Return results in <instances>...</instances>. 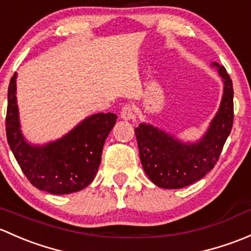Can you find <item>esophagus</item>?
<instances>
[{"instance_id":"obj_1","label":"esophagus","mask_w":251,"mask_h":251,"mask_svg":"<svg viewBox=\"0 0 251 251\" xmlns=\"http://www.w3.org/2000/svg\"><path fill=\"white\" fill-rule=\"evenodd\" d=\"M121 118L125 121H135V115H134L133 107L126 105L125 107L121 111Z\"/></svg>"}]
</instances>
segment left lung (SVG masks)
Instances as JSON below:
<instances>
[{"label":"left lung","mask_w":251,"mask_h":251,"mask_svg":"<svg viewBox=\"0 0 251 251\" xmlns=\"http://www.w3.org/2000/svg\"><path fill=\"white\" fill-rule=\"evenodd\" d=\"M224 89L220 106L204 134L197 140H182L151 123L135 128L143 168L154 185L176 190L198 181L218 162L233 125V87L226 69L211 63Z\"/></svg>","instance_id":"1"}]
</instances>
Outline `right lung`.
Returning a JSON list of instances; mask_svg holds the SVG:
<instances>
[{
    "label": "right lung",
    "mask_w": 251,
    "mask_h": 251,
    "mask_svg": "<svg viewBox=\"0 0 251 251\" xmlns=\"http://www.w3.org/2000/svg\"><path fill=\"white\" fill-rule=\"evenodd\" d=\"M17 77L15 72L8 87L6 133L23 173L35 187L51 195H69L86 188L97 175L102 147L117 116L111 112L94 113L56 140L32 144L22 130Z\"/></svg>",
    "instance_id": "obj_1"
}]
</instances>
